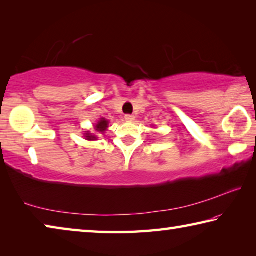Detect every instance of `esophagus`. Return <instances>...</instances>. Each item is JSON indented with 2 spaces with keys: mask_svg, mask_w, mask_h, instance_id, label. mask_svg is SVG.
Segmentation results:
<instances>
[{
  "mask_svg": "<svg viewBox=\"0 0 256 256\" xmlns=\"http://www.w3.org/2000/svg\"><path fill=\"white\" fill-rule=\"evenodd\" d=\"M134 116L133 115H125V120H128V122H132V120H134Z\"/></svg>",
  "mask_w": 256,
  "mask_h": 256,
  "instance_id": "obj_1",
  "label": "esophagus"
}]
</instances>
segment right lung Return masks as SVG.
Segmentation results:
<instances>
[{"label": "right lung", "instance_id": "right-lung-1", "mask_svg": "<svg viewBox=\"0 0 256 256\" xmlns=\"http://www.w3.org/2000/svg\"><path fill=\"white\" fill-rule=\"evenodd\" d=\"M107 128H108V120H105V118H100V120H99V122L96 124V126H94V130H96V131L99 132V133H104L107 130ZM84 138L89 141L96 140V138H97L96 136H92V134L89 133V132H86L84 134Z\"/></svg>", "mask_w": 256, "mask_h": 256}]
</instances>
